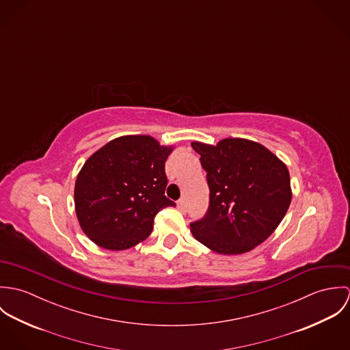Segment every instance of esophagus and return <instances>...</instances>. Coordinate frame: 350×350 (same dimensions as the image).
<instances>
[{"instance_id":"esophagus-1","label":"esophagus","mask_w":350,"mask_h":350,"mask_svg":"<svg viewBox=\"0 0 350 350\" xmlns=\"http://www.w3.org/2000/svg\"><path fill=\"white\" fill-rule=\"evenodd\" d=\"M176 206H178V208H179L182 213L186 211V202H185V200H178V202H176Z\"/></svg>"}]
</instances>
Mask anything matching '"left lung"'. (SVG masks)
I'll use <instances>...</instances> for the list:
<instances>
[{
	"label": "left lung",
	"instance_id": "8db88e82",
	"mask_svg": "<svg viewBox=\"0 0 350 350\" xmlns=\"http://www.w3.org/2000/svg\"><path fill=\"white\" fill-rule=\"evenodd\" d=\"M210 190L193 236L221 254H241L265 241L291 203L290 174L283 161L258 143L225 139L217 146L194 142Z\"/></svg>",
	"mask_w": 350,
	"mask_h": 350
}]
</instances>
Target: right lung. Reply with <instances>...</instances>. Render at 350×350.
<instances>
[{"label": "right lung", "mask_w": 350, "mask_h": 350, "mask_svg": "<svg viewBox=\"0 0 350 350\" xmlns=\"http://www.w3.org/2000/svg\"><path fill=\"white\" fill-rule=\"evenodd\" d=\"M171 147L150 136H122L93 153L75 182V211L85 234L105 250L146 240L156 214L175 202L164 196Z\"/></svg>", "instance_id": "obj_1"}]
</instances>
